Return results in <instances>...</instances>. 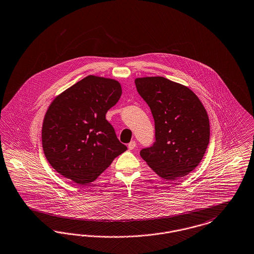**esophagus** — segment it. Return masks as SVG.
Instances as JSON below:
<instances>
[{"mask_svg": "<svg viewBox=\"0 0 254 254\" xmlns=\"http://www.w3.org/2000/svg\"><path fill=\"white\" fill-rule=\"evenodd\" d=\"M135 146H136V142H134V141H131V142L128 143V145H127V147H128L129 150H133V149L135 148Z\"/></svg>", "mask_w": 254, "mask_h": 254, "instance_id": "esophagus-1", "label": "esophagus"}]
</instances>
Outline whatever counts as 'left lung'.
<instances>
[{
	"instance_id": "left-lung-1",
	"label": "left lung",
	"mask_w": 254,
	"mask_h": 254,
	"mask_svg": "<svg viewBox=\"0 0 254 254\" xmlns=\"http://www.w3.org/2000/svg\"><path fill=\"white\" fill-rule=\"evenodd\" d=\"M149 106L156 142L140 155L154 172L167 181L188 175L199 164L210 141V123L199 98L188 87L163 76L135 79Z\"/></svg>"
}]
</instances>
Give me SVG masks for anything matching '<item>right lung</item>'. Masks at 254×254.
Segmentation results:
<instances>
[{
	"label": "right lung",
	"instance_id": "right-lung-1",
	"mask_svg": "<svg viewBox=\"0 0 254 254\" xmlns=\"http://www.w3.org/2000/svg\"><path fill=\"white\" fill-rule=\"evenodd\" d=\"M115 79L88 75L62 91L45 113L41 139L52 167L73 183L94 182L127 148L106 113L120 99Z\"/></svg>",
	"mask_w": 254,
	"mask_h": 254
}]
</instances>
